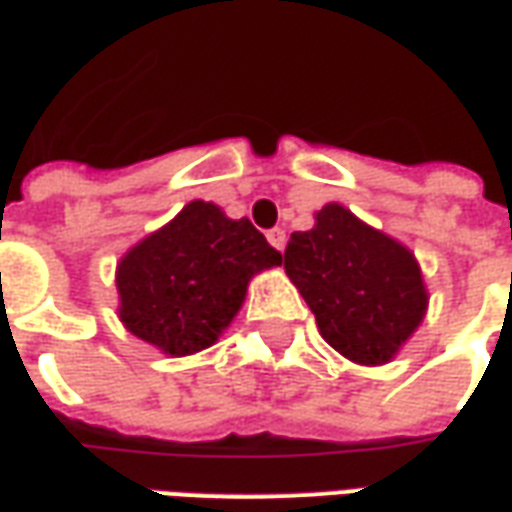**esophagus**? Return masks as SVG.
<instances>
[{"label":"esophagus","instance_id":"obj_1","mask_svg":"<svg viewBox=\"0 0 512 512\" xmlns=\"http://www.w3.org/2000/svg\"><path fill=\"white\" fill-rule=\"evenodd\" d=\"M267 239H270V245H273L275 250L286 248V231H284V228H270V231H267Z\"/></svg>","mask_w":512,"mask_h":512}]
</instances>
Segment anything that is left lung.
Here are the masks:
<instances>
[{
  "mask_svg": "<svg viewBox=\"0 0 512 512\" xmlns=\"http://www.w3.org/2000/svg\"><path fill=\"white\" fill-rule=\"evenodd\" d=\"M281 262L322 339L355 364H386L422 322L427 292L411 250L344 206L328 204L311 231H295Z\"/></svg>",
  "mask_w": 512,
  "mask_h": 512,
  "instance_id": "obj_1",
  "label": "left lung"
}]
</instances>
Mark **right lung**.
<instances>
[{
    "mask_svg": "<svg viewBox=\"0 0 512 512\" xmlns=\"http://www.w3.org/2000/svg\"><path fill=\"white\" fill-rule=\"evenodd\" d=\"M273 264L281 253L250 220H228L215 204L192 201L123 256L121 320L165 353H198L234 320L250 275Z\"/></svg>",
    "mask_w": 512,
    "mask_h": 512,
    "instance_id": "add662e5",
    "label": "right lung"
}]
</instances>
